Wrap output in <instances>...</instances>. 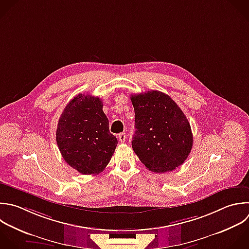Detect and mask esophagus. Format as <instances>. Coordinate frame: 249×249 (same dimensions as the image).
<instances>
[{
	"instance_id": "esophagus-1",
	"label": "esophagus",
	"mask_w": 249,
	"mask_h": 249,
	"mask_svg": "<svg viewBox=\"0 0 249 249\" xmlns=\"http://www.w3.org/2000/svg\"><path fill=\"white\" fill-rule=\"evenodd\" d=\"M118 138H119V141H120V142L124 143V142H125V140H126V135H125L124 132H123V133H120V134H119Z\"/></svg>"
}]
</instances>
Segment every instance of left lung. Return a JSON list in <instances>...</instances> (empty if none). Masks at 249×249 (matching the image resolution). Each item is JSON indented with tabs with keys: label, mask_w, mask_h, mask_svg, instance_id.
Here are the masks:
<instances>
[{
	"label": "left lung",
	"mask_w": 249,
	"mask_h": 249,
	"mask_svg": "<svg viewBox=\"0 0 249 249\" xmlns=\"http://www.w3.org/2000/svg\"><path fill=\"white\" fill-rule=\"evenodd\" d=\"M135 112L132 149L145 166L157 173L174 170L193 146L191 125L167 94L150 90L130 96Z\"/></svg>",
	"instance_id": "8db88e82"
}]
</instances>
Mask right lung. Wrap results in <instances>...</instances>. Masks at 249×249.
<instances>
[{
	"label": "right lung",
	"mask_w": 249,
	"mask_h": 249,
	"mask_svg": "<svg viewBox=\"0 0 249 249\" xmlns=\"http://www.w3.org/2000/svg\"><path fill=\"white\" fill-rule=\"evenodd\" d=\"M99 97L75 96L62 112L56 142L64 160L82 174H98L109 163L118 144L109 130Z\"/></svg>",
	"instance_id": "add662e5"
}]
</instances>
